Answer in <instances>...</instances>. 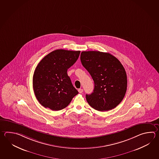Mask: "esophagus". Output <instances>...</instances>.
Masks as SVG:
<instances>
[{
  "mask_svg": "<svg viewBox=\"0 0 159 159\" xmlns=\"http://www.w3.org/2000/svg\"><path fill=\"white\" fill-rule=\"evenodd\" d=\"M78 92H79L80 93H82L83 92V89H78Z\"/></svg>",
  "mask_w": 159,
  "mask_h": 159,
  "instance_id": "obj_1",
  "label": "esophagus"
}]
</instances>
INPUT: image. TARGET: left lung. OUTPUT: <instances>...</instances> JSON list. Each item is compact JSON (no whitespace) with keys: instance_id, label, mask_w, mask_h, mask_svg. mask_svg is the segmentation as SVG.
Segmentation results:
<instances>
[{"instance_id":"left-lung-1","label":"left lung","mask_w":159,"mask_h":159,"mask_svg":"<svg viewBox=\"0 0 159 159\" xmlns=\"http://www.w3.org/2000/svg\"><path fill=\"white\" fill-rule=\"evenodd\" d=\"M81 64L91 75L93 92L86 94L88 103L96 110H111L122 101L127 90V75L120 61L108 52H82Z\"/></svg>"}]
</instances>
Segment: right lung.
Returning a JSON list of instances; mask_svg holds the SVG:
<instances>
[{"label":"right lung","instance_id":"right-lung-1","mask_svg":"<svg viewBox=\"0 0 159 159\" xmlns=\"http://www.w3.org/2000/svg\"><path fill=\"white\" fill-rule=\"evenodd\" d=\"M80 53V51L56 50L38 64L33 77V87L37 99L43 107L62 110L78 94L67 72Z\"/></svg>","mask_w":159,"mask_h":159}]
</instances>
